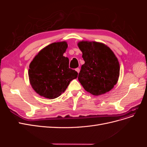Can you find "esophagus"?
<instances>
[{
  "instance_id": "1",
  "label": "esophagus",
  "mask_w": 147,
  "mask_h": 147,
  "mask_svg": "<svg viewBox=\"0 0 147 147\" xmlns=\"http://www.w3.org/2000/svg\"><path fill=\"white\" fill-rule=\"evenodd\" d=\"M75 70H76L78 73L80 72V69L79 68H77L76 69H75Z\"/></svg>"
}]
</instances>
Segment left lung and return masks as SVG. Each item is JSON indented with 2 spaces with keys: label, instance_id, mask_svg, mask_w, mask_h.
I'll return each instance as SVG.
<instances>
[{
  "label": "left lung",
  "instance_id": "1",
  "mask_svg": "<svg viewBox=\"0 0 147 147\" xmlns=\"http://www.w3.org/2000/svg\"><path fill=\"white\" fill-rule=\"evenodd\" d=\"M78 47L85 62L78 77L83 88L94 96L110 91L119 76L120 66L114 53L100 42L82 40Z\"/></svg>",
  "mask_w": 147,
  "mask_h": 147
}]
</instances>
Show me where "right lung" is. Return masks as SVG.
<instances>
[{"label": "right lung", "instance_id": "right-lung-1", "mask_svg": "<svg viewBox=\"0 0 147 147\" xmlns=\"http://www.w3.org/2000/svg\"><path fill=\"white\" fill-rule=\"evenodd\" d=\"M68 45L65 41L55 42L43 48L29 64V79L38 95L53 99L64 92L78 73L69 68V59L63 56Z\"/></svg>", "mask_w": 147, "mask_h": 147}]
</instances>
